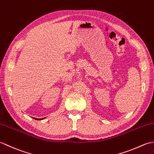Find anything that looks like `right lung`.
<instances>
[{
  "label": "right lung",
  "mask_w": 154,
  "mask_h": 154,
  "mask_svg": "<svg viewBox=\"0 0 154 154\" xmlns=\"http://www.w3.org/2000/svg\"><path fill=\"white\" fill-rule=\"evenodd\" d=\"M34 119H35V120H42V119H45V118H43V119H36V118H33Z\"/></svg>",
  "instance_id": "obj_1"
}]
</instances>
